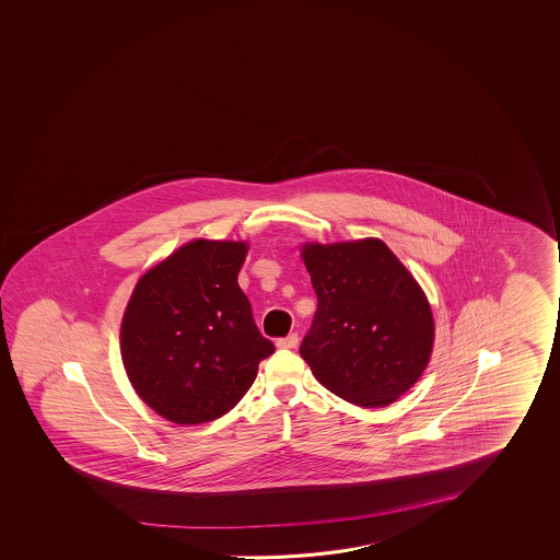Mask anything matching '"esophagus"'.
Wrapping results in <instances>:
<instances>
[{"label":"esophagus","instance_id":"esophagus-1","mask_svg":"<svg viewBox=\"0 0 560 560\" xmlns=\"http://www.w3.org/2000/svg\"><path fill=\"white\" fill-rule=\"evenodd\" d=\"M277 346L284 349H293L299 346V336L296 334H289L287 338L277 339Z\"/></svg>","mask_w":560,"mask_h":560}]
</instances>
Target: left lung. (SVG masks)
<instances>
[{
    "label": "left lung",
    "mask_w": 560,
    "mask_h": 560,
    "mask_svg": "<svg viewBox=\"0 0 560 560\" xmlns=\"http://www.w3.org/2000/svg\"><path fill=\"white\" fill-rule=\"evenodd\" d=\"M318 311L301 343L312 375L339 398L383 408L430 363L435 324L420 283L383 240L304 242Z\"/></svg>",
    "instance_id": "obj_1"
}]
</instances>
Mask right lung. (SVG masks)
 Masks as SVG:
<instances>
[{"label": "right lung", "instance_id": "1", "mask_svg": "<svg viewBox=\"0 0 560 560\" xmlns=\"http://www.w3.org/2000/svg\"><path fill=\"white\" fill-rule=\"evenodd\" d=\"M246 240L195 238L138 279L120 358L138 398L179 425L212 422L248 393L276 348L238 284Z\"/></svg>", "mask_w": 560, "mask_h": 560}]
</instances>
